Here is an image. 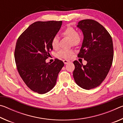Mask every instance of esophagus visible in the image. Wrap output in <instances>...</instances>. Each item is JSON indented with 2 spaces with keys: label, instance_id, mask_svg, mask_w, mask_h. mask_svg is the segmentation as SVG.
Instances as JSON below:
<instances>
[{
  "label": "esophagus",
  "instance_id": "34e87169",
  "mask_svg": "<svg viewBox=\"0 0 123 123\" xmlns=\"http://www.w3.org/2000/svg\"><path fill=\"white\" fill-rule=\"evenodd\" d=\"M63 61L64 62V64H68V63H69V62H70L69 61H68V60H64Z\"/></svg>",
  "mask_w": 123,
  "mask_h": 123
}]
</instances>
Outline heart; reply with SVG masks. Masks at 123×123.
Masks as SVG:
<instances>
[{"label": "heart", "mask_w": 123, "mask_h": 123, "mask_svg": "<svg viewBox=\"0 0 123 123\" xmlns=\"http://www.w3.org/2000/svg\"><path fill=\"white\" fill-rule=\"evenodd\" d=\"M62 36L67 37L71 41V44L75 46L79 44L81 41V37L78 34L77 31L72 26H68L62 31L61 32ZM51 45L54 49H57L59 48V37L55 36L53 37L51 41ZM73 53V50L72 49L66 50L61 49L58 52L57 56L62 59H69L71 57Z\"/></svg>", "instance_id": "b5f03b06"}]
</instances>
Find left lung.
Segmentation results:
<instances>
[{
  "mask_svg": "<svg viewBox=\"0 0 123 123\" xmlns=\"http://www.w3.org/2000/svg\"><path fill=\"white\" fill-rule=\"evenodd\" d=\"M77 26L84 35L78 56L87 63L83 65L74 61L73 77L78 86L89 90L99 86L109 73L113 59V42L109 32L94 20H82Z\"/></svg>",
  "mask_w": 123,
  "mask_h": 123,
  "instance_id": "8db88e82",
  "label": "left lung"
}]
</instances>
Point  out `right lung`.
<instances>
[{
    "label": "right lung",
    "mask_w": 123,
    "mask_h": 123,
    "mask_svg": "<svg viewBox=\"0 0 123 123\" xmlns=\"http://www.w3.org/2000/svg\"><path fill=\"white\" fill-rule=\"evenodd\" d=\"M62 21L36 22L31 24L17 41L14 59L20 77L31 90L44 94L54 88L64 66L56 59L46 63L53 50L51 41L61 28Z\"/></svg>",
    "instance_id": "obj_1"
}]
</instances>
